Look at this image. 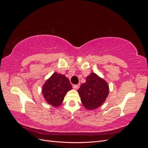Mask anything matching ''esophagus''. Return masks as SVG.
<instances>
[{
    "instance_id": "obj_1",
    "label": "esophagus",
    "mask_w": 148,
    "mask_h": 148,
    "mask_svg": "<svg viewBox=\"0 0 148 148\" xmlns=\"http://www.w3.org/2000/svg\"><path fill=\"white\" fill-rule=\"evenodd\" d=\"M79 87V84H73V88H75V89H78Z\"/></svg>"
}]
</instances>
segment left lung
Wrapping results in <instances>:
<instances>
[{"label":"left lung","instance_id":"left-lung-1","mask_svg":"<svg viewBox=\"0 0 148 148\" xmlns=\"http://www.w3.org/2000/svg\"><path fill=\"white\" fill-rule=\"evenodd\" d=\"M78 92L85 108L93 110L101 106L109 95V86L104 79L95 73H91L86 78Z\"/></svg>","mask_w":148,"mask_h":148}]
</instances>
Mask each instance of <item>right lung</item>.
Here are the masks:
<instances>
[{
	"mask_svg": "<svg viewBox=\"0 0 148 148\" xmlns=\"http://www.w3.org/2000/svg\"><path fill=\"white\" fill-rule=\"evenodd\" d=\"M72 89L69 79L65 75L54 73L42 87V94L49 104L53 107L60 106L66 92Z\"/></svg>",
	"mask_w": 148,
	"mask_h": 148,
	"instance_id": "obj_1",
	"label": "right lung"
}]
</instances>
